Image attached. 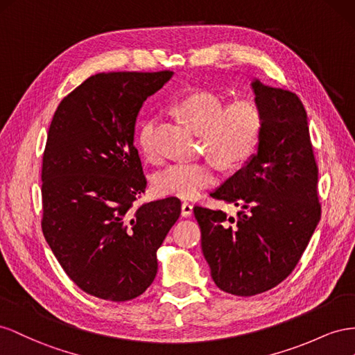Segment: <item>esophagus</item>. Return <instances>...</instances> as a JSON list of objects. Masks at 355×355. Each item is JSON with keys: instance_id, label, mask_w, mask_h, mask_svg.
<instances>
[{"instance_id": "1", "label": "esophagus", "mask_w": 355, "mask_h": 355, "mask_svg": "<svg viewBox=\"0 0 355 355\" xmlns=\"http://www.w3.org/2000/svg\"><path fill=\"white\" fill-rule=\"evenodd\" d=\"M191 214H193V205H191L190 202L184 200L183 204H181V216H183V217H190Z\"/></svg>"}]
</instances>
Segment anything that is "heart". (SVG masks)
I'll list each match as a JSON object with an SVG mask.
<instances>
[{"label":"heart","instance_id":"obj_1","mask_svg":"<svg viewBox=\"0 0 355 355\" xmlns=\"http://www.w3.org/2000/svg\"><path fill=\"white\" fill-rule=\"evenodd\" d=\"M175 111L198 130L202 147L214 157L174 162L156 172L153 186L164 196H195L216 184L220 164L226 168L244 165L256 155L265 132V114L252 98H239L225 105V99L211 90H195L178 101ZM155 130L156 120L148 119L137 135L139 150L150 160L157 156Z\"/></svg>","mask_w":355,"mask_h":355}]
</instances>
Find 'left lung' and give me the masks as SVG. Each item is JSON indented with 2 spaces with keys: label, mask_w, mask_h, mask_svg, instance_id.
Returning <instances> with one entry per match:
<instances>
[{
  "label": "left lung",
  "mask_w": 355,
  "mask_h": 355,
  "mask_svg": "<svg viewBox=\"0 0 355 355\" xmlns=\"http://www.w3.org/2000/svg\"><path fill=\"white\" fill-rule=\"evenodd\" d=\"M251 86L265 114L257 155L211 193L238 207L236 217L193 208L212 279L242 297L277 287L290 275L321 217L305 107L287 89L259 80Z\"/></svg>",
  "instance_id": "8db88e82"
}]
</instances>
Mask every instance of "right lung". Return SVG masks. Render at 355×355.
<instances>
[{"mask_svg":"<svg viewBox=\"0 0 355 355\" xmlns=\"http://www.w3.org/2000/svg\"><path fill=\"white\" fill-rule=\"evenodd\" d=\"M172 77L101 73L68 94L49 128L42 168V229L59 265L87 295L135 299L157 272L156 252L180 199L135 202L147 180L134 146L144 101Z\"/></svg>","mask_w":355,"mask_h":355,"instance_id":"right-lung-1","label":"right lung"}]
</instances>
